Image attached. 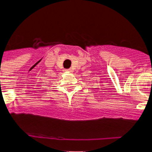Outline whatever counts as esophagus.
Instances as JSON below:
<instances>
[{"instance_id":"34e87169","label":"esophagus","mask_w":152,"mask_h":152,"mask_svg":"<svg viewBox=\"0 0 152 152\" xmlns=\"http://www.w3.org/2000/svg\"><path fill=\"white\" fill-rule=\"evenodd\" d=\"M67 71H69V72H71H71H73V70L70 68V69H68V70H67Z\"/></svg>"}]
</instances>
